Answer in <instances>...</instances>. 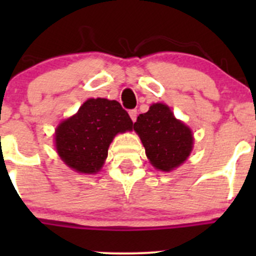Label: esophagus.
Wrapping results in <instances>:
<instances>
[{"label":"esophagus","instance_id":"34e87169","mask_svg":"<svg viewBox=\"0 0 256 256\" xmlns=\"http://www.w3.org/2000/svg\"><path fill=\"white\" fill-rule=\"evenodd\" d=\"M128 115H130L131 120H132L134 122H135V121H136V118H138V110H136V109H132V110H130V112H128Z\"/></svg>","mask_w":256,"mask_h":256}]
</instances>
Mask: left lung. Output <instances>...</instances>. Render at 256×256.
Here are the masks:
<instances>
[{
	"label": "left lung",
	"mask_w": 256,
	"mask_h": 256,
	"mask_svg": "<svg viewBox=\"0 0 256 256\" xmlns=\"http://www.w3.org/2000/svg\"><path fill=\"white\" fill-rule=\"evenodd\" d=\"M134 130L140 136L150 164L160 171L177 168L192 152V130L177 120L166 104H152L148 112L140 114Z\"/></svg>",
	"instance_id": "8db88e82"
}]
</instances>
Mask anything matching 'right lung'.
Returning <instances> with one entry per match:
<instances>
[{"instance_id": "right-lung-1", "label": "right lung", "mask_w": 256, "mask_h": 256, "mask_svg": "<svg viewBox=\"0 0 256 256\" xmlns=\"http://www.w3.org/2000/svg\"><path fill=\"white\" fill-rule=\"evenodd\" d=\"M132 130V120L116 100L88 99L78 112L56 128V148L62 161L79 174L102 170L118 132Z\"/></svg>"}]
</instances>
